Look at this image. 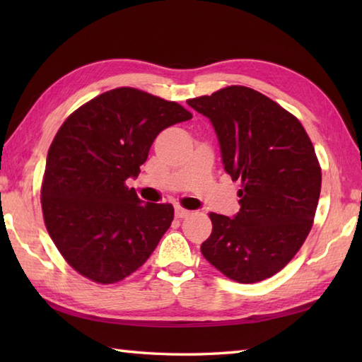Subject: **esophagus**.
Masks as SVG:
<instances>
[{"instance_id": "1", "label": "esophagus", "mask_w": 362, "mask_h": 362, "mask_svg": "<svg viewBox=\"0 0 362 362\" xmlns=\"http://www.w3.org/2000/svg\"><path fill=\"white\" fill-rule=\"evenodd\" d=\"M174 213H175V218H179V219L187 218L188 214H189V211H188V210H185V209H182V206H175V209H174Z\"/></svg>"}]
</instances>
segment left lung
<instances>
[{
    "label": "left lung",
    "instance_id": "left-lung-1",
    "mask_svg": "<svg viewBox=\"0 0 362 362\" xmlns=\"http://www.w3.org/2000/svg\"><path fill=\"white\" fill-rule=\"evenodd\" d=\"M187 103L210 119L226 173L241 182L240 211L210 213L202 255L238 283L266 280L294 258L313 226L322 173L310 136L296 117L247 87Z\"/></svg>",
    "mask_w": 362,
    "mask_h": 362
}]
</instances>
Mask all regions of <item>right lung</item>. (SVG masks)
Returning <instances> with one entry per match:
<instances>
[{"label": "right lung", "instance_id": "1", "mask_svg": "<svg viewBox=\"0 0 362 362\" xmlns=\"http://www.w3.org/2000/svg\"><path fill=\"white\" fill-rule=\"evenodd\" d=\"M193 118L182 105L115 88L68 117L48 151L46 228L74 271L96 283L135 272L171 226V204L143 202L126 180L140 173L161 130Z\"/></svg>", "mask_w": 362, "mask_h": 362}]
</instances>
